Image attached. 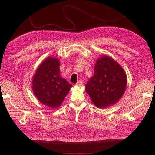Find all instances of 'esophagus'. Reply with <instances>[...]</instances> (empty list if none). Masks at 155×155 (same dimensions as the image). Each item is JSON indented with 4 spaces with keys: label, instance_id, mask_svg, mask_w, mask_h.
Returning a JSON list of instances; mask_svg holds the SVG:
<instances>
[{
    "label": "esophagus",
    "instance_id": "1",
    "mask_svg": "<svg viewBox=\"0 0 155 155\" xmlns=\"http://www.w3.org/2000/svg\"><path fill=\"white\" fill-rule=\"evenodd\" d=\"M82 85H83V81H78V82L76 83V85L77 86H78V87H81V86H82Z\"/></svg>",
    "mask_w": 155,
    "mask_h": 155
}]
</instances>
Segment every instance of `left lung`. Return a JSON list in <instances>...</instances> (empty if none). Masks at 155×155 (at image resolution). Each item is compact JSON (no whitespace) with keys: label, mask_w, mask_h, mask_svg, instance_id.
<instances>
[{"label":"left lung","mask_w":155,"mask_h":155,"mask_svg":"<svg viewBox=\"0 0 155 155\" xmlns=\"http://www.w3.org/2000/svg\"><path fill=\"white\" fill-rule=\"evenodd\" d=\"M127 77L121 65L107 55L97 59L94 74L85 91L96 107L106 108L118 102L124 94Z\"/></svg>","instance_id":"8db88e82"}]
</instances>
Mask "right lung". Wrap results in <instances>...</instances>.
<instances>
[{
  "label": "right lung",
  "instance_id": "add662e5",
  "mask_svg": "<svg viewBox=\"0 0 155 155\" xmlns=\"http://www.w3.org/2000/svg\"><path fill=\"white\" fill-rule=\"evenodd\" d=\"M59 65V59L48 57L39 65L32 78V89L36 98L52 109L61 106L72 86L61 77Z\"/></svg>",
  "mask_w": 155,
  "mask_h": 155
}]
</instances>
